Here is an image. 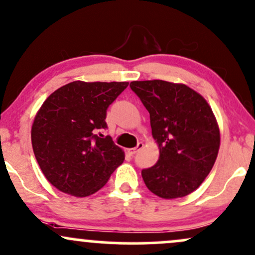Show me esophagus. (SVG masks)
Here are the masks:
<instances>
[{
  "mask_svg": "<svg viewBox=\"0 0 255 255\" xmlns=\"http://www.w3.org/2000/svg\"><path fill=\"white\" fill-rule=\"evenodd\" d=\"M142 147H144V144H142V142H139V144H137L136 147H134V148H128V153H129V154H131V156H133V154H135L137 151L141 150Z\"/></svg>",
  "mask_w": 255,
  "mask_h": 255,
  "instance_id": "34e87169",
  "label": "esophagus"
}]
</instances>
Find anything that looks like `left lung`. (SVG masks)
Returning a JSON list of instances; mask_svg holds the SVG:
<instances>
[{
  "mask_svg": "<svg viewBox=\"0 0 255 255\" xmlns=\"http://www.w3.org/2000/svg\"><path fill=\"white\" fill-rule=\"evenodd\" d=\"M129 86L150 113L152 136L159 148L158 162L141 171L146 187L163 199L191 194L218 156L221 134L211 107L184 84L145 80Z\"/></svg>",
  "mask_w": 255,
  "mask_h": 255,
  "instance_id": "8db88e82",
  "label": "left lung"
}]
</instances>
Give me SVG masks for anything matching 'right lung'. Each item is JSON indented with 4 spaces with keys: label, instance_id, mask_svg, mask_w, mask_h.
I'll use <instances>...</instances> for the list:
<instances>
[{
    "label": "right lung",
    "instance_id": "right-lung-1",
    "mask_svg": "<svg viewBox=\"0 0 255 255\" xmlns=\"http://www.w3.org/2000/svg\"><path fill=\"white\" fill-rule=\"evenodd\" d=\"M128 83L73 81L52 92L37 111L31 140L46 180L73 197L93 194L125 160V152L110 136L107 109Z\"/></svg>",
    "mask_w": 255,
    "mask_h": 255
}]
</instances>
